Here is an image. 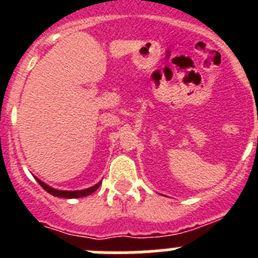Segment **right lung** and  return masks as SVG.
Masks as SVG:
<instances>
[{
    "mask_svg": "<svg viewBox=\"0 0 258 258\" xmlns=\"http://www.w3.org/2000/svg\"><path fill=\"white\" fill-rule=\"evenodd\" d=\"M37 179L38 183L41 184V187L44 188L45 191H47L49 194H51L52 197H58V198H64V199H76V198H84L88 197V195H92L94 191L98 190V187L101 186L102 181L98 182L97 184L92 186V187L85 188V190H76V191H66V190H56V188H52L51 186L46 184L45 182H42L41 179Z\"/></svg>",
    "mask_w": 258,
    "mask_h": 258,
    "instance_id": "1",
    "label": "right lung"
}]
</instances>
